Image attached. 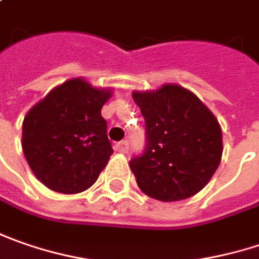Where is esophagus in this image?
<instances>
[{
	"mask_svg": "<svg viewBox=\"0 0 259 259\" xmlns=\"http://www.w3.org/2000/svg\"><path fill=\"white\" fill-rule=\"evenodd\" d=\"M129 149V142L127 141H121L116 143V151L121 152V153H126Z\"/></svg>",
	"mask_w": 259,
	"mask_h": 259,
	"instance_id": "obj_1",
	"label": "esophagus"
}]
</instances>
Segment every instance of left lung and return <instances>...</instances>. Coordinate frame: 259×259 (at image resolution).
Instances as JSON below:
<instances>
[{
	"mask_svg": "<svg viewBox=\"0 0 259 259\" xmlns=\"http://www.w3.org/2000/svg\"><path fill=\"white\" fill-rule=\"evenodd\" d=\"M133 100L146 126L145 149L129 162L139 188L161 201L197 194L222 158V130L216 117L180 85L133 93Z\"/></svg>",
	"mask_w": 259,
	"mask_h": 259,
	"instance_id": "8db88e82",
	"label": "left lung"
}]
</instances>
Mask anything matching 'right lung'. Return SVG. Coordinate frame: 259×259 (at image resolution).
Returning <instances> with one entry per match:
<instances>
[{
  "label": "right lung",
  "instance_id": "right-lung-1",
  "mask_svg": "<svg viewBox=\"0 0 259 259\" xmlns=\"http://www.w3.org/2000/svg\"><path fill=\"white\" fill-rule=\"evenodd\" d=\"M110 90L71 79L53 88L23 121V152L48 188L63 194L93 186L113 155L101 107Z\"/></svg>",
  "mask_w": 259,
  "mask_h": 259
}]
</instances>
